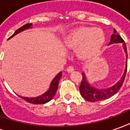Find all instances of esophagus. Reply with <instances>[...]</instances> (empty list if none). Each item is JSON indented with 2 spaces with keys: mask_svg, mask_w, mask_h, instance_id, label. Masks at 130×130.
<instances>
[{
  "mask_svg": "<svg viewBox=\"0 0 130 130\" xmlns=\"http://www.w3.org/2000/svg\"><path fill=\"white\" fill-rule=\"evenodd\" d=\"M74 70V67L73 66H69V67H68V68H67V71L68 72H69V73H70V72H73Z\"/></svg>",
  "mask_w": 130,
  "mask_h": 130,
  "instance_id": "esophagus-1",
  "label": "esophagus"
}]
</instances>
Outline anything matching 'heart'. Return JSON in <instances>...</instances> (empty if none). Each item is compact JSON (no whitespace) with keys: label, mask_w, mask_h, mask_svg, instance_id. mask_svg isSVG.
I'll return each mask as SVG.
<instances>
[{"label":"heart","mask_w":130,"mask_h":130,"mask_svg":"<svg viewBox=\"0 0 130 130\" xmlns=\"http://www.w3.org/2000/svg\"><path fill=\"white\" fill-rule=\"evenodd\" d=\"M63 42L67 47L77 48L76 52L80 58L91 60L101 53L105 35L99 28L83 27L67 34Z\"/></svg>","instance_id":"heart-1"}]
</instances>
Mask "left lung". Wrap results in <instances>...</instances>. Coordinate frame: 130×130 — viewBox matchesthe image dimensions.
Returning <instances> with one entry per match:
<instances>
[{
    "instance_id": "1",
    "label": "left lung",
    "mask_w": 130,
    "mask_h": 130,
    "mask_svg": "<svg viewBox=\"0 0 130 130\" xmlns=\"http://www.w3.org/2000/svg\"><path fill=\"white\" fill-rule=\"evenodd\" d=\"M114 43H122L124 52L127 56V47H126L125 42L123 40V39L121 37V36L117 34V31L115 29H114V34L111 37V41L109 44H111ZM127 63L126 62V68L124 70V73L122 77L112 87L106 88V89H99V88H96L91 86L89 83H88L86 75L83 73H82L83 78L81 80V83L79 86V90H80L81 96H83V99H86V101H91V102L102 101V100H104V99L111 97L116 93H117L119 88L122 86L125 76H126V73H127Z\"/></svg>"
}]
</instances>
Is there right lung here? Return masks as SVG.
Returning a JSON list of instances; mask_svg holds the SVG:
<instances>
[{
	"mask_svg": "<svg viewBox=\"0 0 130 130\" xmlns=\"http://www.w3.org/2000/svg\"><path fill=\"white\" fill-rule=\"evenodd\" d=\"M31 26H32V24H26L24 25L21 28L17 29L16 31L14 32V34H13L11 37H9V39L14 37L16 34H19V32L24 31L25 29H29ZM61 77H62V72L59 73L57 75L56 77L53 79V80L52 81L49 90L47 92H45L44 93H43L42 96H39L38 97H34V98H27V97H23V96H20V97L22 98L24 100L27 101V102L31 103V104H44L45 103H47L48 101L52 100V98L55 95L57 90V88H58L59 80H60Z\"/></svg>",
	"mask_w": 130,
	"mask_h": 130,
	"instance_id": "1",
	"label": "right lung"
}]
</instances>
